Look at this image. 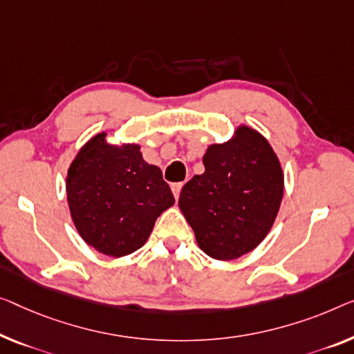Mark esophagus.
<instances>
[{"instance_id": "1", "label": "esophagus", "mask_w": 354, "mask_h": 354, "mask_svg": "<svg viewBox=\"0 0 354 354\" xmlns=\"http://www.w3.org/2000/svg\"><path fill=\"white\" fill-rule=\"evenodd\" d=\"M181 189H183V183H173L171 184V191H173V195H175L176 200L179 197V194H181Z\"/></svg>"}]
</instances>
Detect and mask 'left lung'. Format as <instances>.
Listing matches in <instances>:
<instances>
[{
  "instance_id": "left-lung-1",
  "label": "left lung",
  "mask_w": 354,
  "mask_h": 354,
  "mask_svg": "<svg viewBox=\"0 0 354 354\" xmlns=\"http://www.w3.org/2000/svg\"><path fill=\"white\" fill-rule=\"evenodd\" d=\"M205 171L184 184L179 208L209 257L232 261L266 239L283 198V170L268 141L250 127L211 145Z\"/></svg>"
}]
</instances>
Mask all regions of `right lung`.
Segmentation results:
<instances>
[{
    "label": "right lung",
    "mask_w": 354,
    "mask_h": 354,
    "mask_svg": "<svg viewBox=\"0 0 354 354\" xmlns=\"http://www.w3.org/2000/svg\"><path fill=\"white\" fill-rule=\"evenodd\" d=\"M71 218L87 245L122 257L149 239L156 219L175 203L159 167L138 145L114 146L100 133L79 151L66 178Z\"/></svg>",
    "instance_id": "right-lung-1"
}]
</instances>
